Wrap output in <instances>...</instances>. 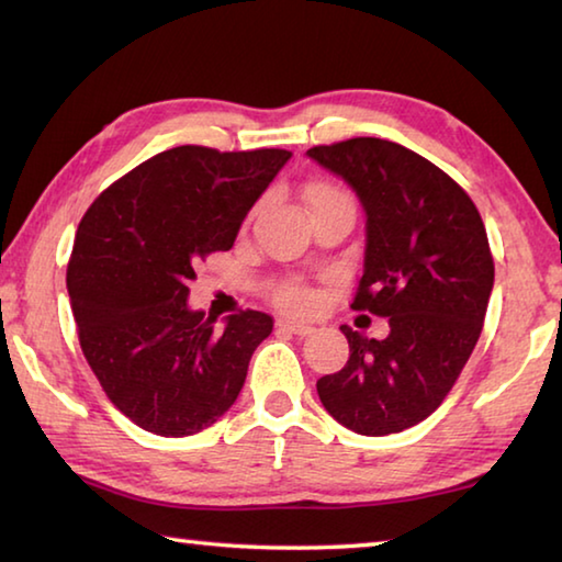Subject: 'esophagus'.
<instances>
[{"label":"esophagus","instance_id":"34e87169","mask_svg":"<svg viewBox=\"0 0 562 562\" xmlns=\"http://www.w3.org/2000/svg\"><path fill=\"white\" fill-rule=\"evenodd\" d=\"M278 329L290 331V335H297V337H307V335H312V331H315V327H312V325H304V322L288 319V317L278 319Z\"/></svg>","mask_w":562,"mask_h":562}]
</instances>
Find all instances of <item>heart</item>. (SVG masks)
I'll list each match as a JSON object with an SVG mask.
<instances>
[{"mask_svg": "<svg viewBox=\"0 0 562 562\" xmlns=\"http://www.w3.org/2000/svg\"><path fill=\"white\" fill-rule=\"evenodd\" d=\"M339 195H345V193L337 188L315 186L307 190V203L319 201V198H339ZM272 300L284 310L302 312V310H310L312 304H315V292H312L307 284H302V282H280L272 288Z\"/></svg>", "mask_w": 562, "mask_h": 562, "instance_id": "obj_1", "label": "heart"}]
</instances>
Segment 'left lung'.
Returning a JSON list of instances; mask_svg holds the SVG:
<instances>
[{
  "instance_id": "1",
  "label": "left lung",
  "mask_w": 562,
  "mask_h": 562,
  "mask_svg": "<svg viewBox=\"0 0 562 562\" xmlns=\"http://www.w3.org/2000/svg\"><path fill=\"white\" fill-rule=\"evenodd\" d=\"M307 156L345 178L367 213L351 310L389 319L384 339L341 327L349 359L317 394L351 431L398 434L441 406L481 337L493 290L486 227L451 176L394 140L349 138Z\"/></svg>"
}]
</instances>
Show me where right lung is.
I'll return each instance as SVG.
<instances>
[{
	"instance_id": "1",
	"label": "right lung",
	"mask_w": 562,
	"mask_h": 562,
	"mask_svg": "<svg viewBox=\"0 0 562 562\" xmlns=\"http://www.w3.org/2000/svg\"><path fill=\"white\" fill-rule=\"evenodd\" d=\"M290 150L178 146L144 160L91 203L66 268L79 345L111 404L158 436H190L235 404L265 312L225 327L188 310L198 262L231 250Z\"/></svg>"
}]
</instances>
